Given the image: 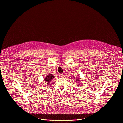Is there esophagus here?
I'll list each match as a JSON object with an SVG mask.
<instances>
[{"label":"esophagus","instance_id":"esophagus-1","mask_svg":"<svg viewBox=\"0 0 123 123\" xmlns=\"http://www.w3.org/2000/svg\"><path fill=\"white\" fill-rule=\"evenodd\" d=\"M59 76H60V77H63V76H64V75L61 74L59 75Z\"/></svg>","mask_w":123,"mask_h":123}]
</instances>
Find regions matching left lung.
Returning <instances> with one entry per match:
<instances>
[{
    "instance_id": "8db88e82",
    "label": "left lung",
    "mask_w": 123,
    "mask_h": 123,
    "mask_svg": "<svg viewBox=\"0 0 123 123\" xmlns=\"http://www.w3.org/2000/svg\"><path fill=\"white\" fill-rule=\"evenodd\" d=\"M76 82H77V81H80V79L79 78V79H76Z\"/></svg>"
}]
</instances>
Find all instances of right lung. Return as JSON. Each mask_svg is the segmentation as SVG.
Listing matches in <instances>:
<instances>
[{
    "instance_id": "obj_1",
    "label": "right lung",
    "mask_w": 123,
    "mask_h": 123,
    "mask_svg": "<svg viewBox=\"0 0 123 123\" xmlns=\"http://www.w3.org/2000/svg\"><path fill=\"white\" fill-rule=\"evenodd\" d=\"M54 77V76H53L52 74H49L45 77L44 80L47 83L49 84V83H50V82H51L52 80L53 79V78Z\"/></svg>"
}]
</instances>
